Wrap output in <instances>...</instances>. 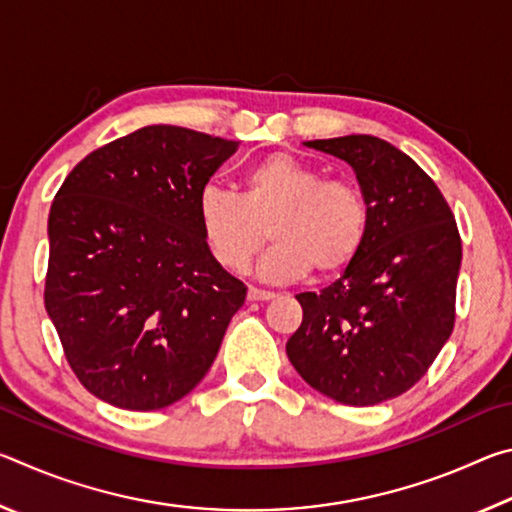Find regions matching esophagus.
Instances as JSON below:
<instances>
[{"instance_id": "1", "label": "esophagus", "mask_w": 512, "mask_h": 512, "mask_svg": "<svg viewBox=\"0 0 512 512\" xmlns=\"http://www.w3.org/2000/svg\"><path fill=\"white\" fill-rule=\"evenodd\" d=\"M273 298H275L273 291H264V289H255V287L248 289L250 302H262V300H273Z\"/></svg>"}]
</instances>
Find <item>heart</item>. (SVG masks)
I'll return each instance as SVG.
<instances>
[{
	"label": "heart",
	"instance_id": "obj_1",
	"mask_svg": "<svg viewBox=\"0 0 512 512\" xmlns=\"http://www.w3.org/2000/svg\"><path fill=\"white\" fill-rule=\"evenodd\" d=\"M198 221L216 262L246 271L275 241L259 273L273 282H293L309 273L332 280L354 264L368 239L370 207L348 178H325L318 167L273 153L244 178V192L205 185L198 192Z\"/></svg>",
	"mask_w": 512,
	"mask_h": 512
}]
</instances>
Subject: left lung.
Returning <instances> with one entry per match:
<instances>
[{
  "instance_id": "8db88e82",
  "label": "left lung",
  "mask_w": 512,
  "mask_h": 512,
  "mask_svg": "<svg viewBox=\"0 0 512 512\" xmlns=\"http://www.w3.org/2000/svg\"><path fill=\"white\" fill-rule=\"evenodd\" d=\"M305 146L345 160L370 207L354 264L320 293H298L302 323L287 354L311 388L350 406L409 391L454 329L461 235L436 183L372 135Z\"/></svg>"
}]
</instances>
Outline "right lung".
Listing matches in <instances>:
<instances>
[{
	"label": "right lung",
	"instance_id": "right-lung-1",
	"mask_svg": "<svg viewBox=\"0 0 512 512\" xmlns=\"http://www.w3.org/2000/svg\"><path fill=\"white\" fill-rule=\"evenodd\" d=\"M237 142L144 126L83 158L49 212L45 307L88 391L128 411L194 391L246 287L216 262L198 192Z\"/></svg>",
	"mask_w": 512,
	"mask_h": 512
}]
</instances>
